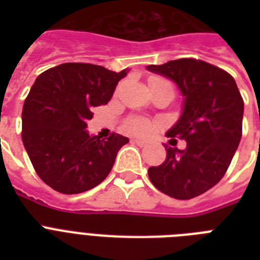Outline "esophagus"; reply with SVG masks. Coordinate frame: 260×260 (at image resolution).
I'll return each instance as SVG.
<instances>
[{
	"label": "esophagus",
	"instance_id": "34e87169",
	"mask_svg": "<svg viewBox=\"0 0 260 260\" xmlns=\"http://www.w3.org/2000/svg\"><path fill=\"white\" fill-rule=\"evenodd\" d=\"M132 143H135V144H138V146H140V147L147 146V142H144V140H140V139H132Z\"/></svg>",
	"mask_w": 260,
	"mask_h": 260
}]
</instances>
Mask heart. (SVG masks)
<instances>
[{"mask_svg":"<svg viewBox=\"0 0 260 260\" xmlns=\"http://www.w3.org/2000/svg\"><path fill=\"white\" fill-rule=\"evenodd\" d=\"M152 82H165V81H160V79H154ZM156 128L154 122L148 121V120H143V118H139V120H134L131 121L129 129L136 135H142V136H147V135L152 134Z\"/></svg>","mask_w":260,"mask_h":260,"instance_id":"obj_1","label":"heart"}]
</instances>
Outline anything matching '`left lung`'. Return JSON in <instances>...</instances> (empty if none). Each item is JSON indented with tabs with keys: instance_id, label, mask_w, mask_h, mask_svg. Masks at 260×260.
<instances>
[{
	"instance_id": "1",
	"label": "left lung",
	"mask_w": 260,
	"mask_h": 260,
	"mask_svg": "<svg viewBox=\"0 0 260 260\" xmlns=\"http://www.w3.org/2000/svg\"><path fill=\"white\" fill-rule=\"evenodd\" d=\"M147 70L171 79L183 97L182 113L166 132L186 148L166 146V160L148 169L152 185L162 193L190 200L224 177L242 139L244 102L226 71L196 59H178ZM173 140V139H171Z\"/></svg>"
}]
</instances>
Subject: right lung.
<instances>
[{
	"label": "right lung",
	"mask_w": 260,
	"mask_h": 260,
	"mask_svg": "<svg viewBox=\"0 0 260 260\" xmlns=\"http://www.w3.org/2000/svg\"><path fill=\"white\" fill-rule=\"evenodd\" d=\"M126 71L63 63L42 73L30 87L22 108V143L39 177L59 193H83L100 185L129 142L118 134L101 139L86 129L91 109L109 102Z\"/></svg>",
	"instance_id": "obj_1"
}]
</instances>
